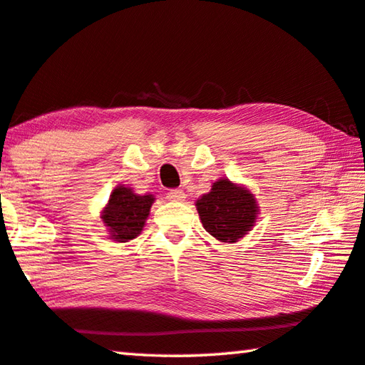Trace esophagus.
<instances>
[{
    "instance_id": "obj_1",
    "label": "esophagus",
    "mask_w": 365,
    "mask_h": 365,
    "mask_svg": "<svg viewBox=\"0 0 365 365\" xmlns=\"http://www.w3.org/2000/svg\"><path fill=\"white\" fill-rule=\"evenodd\" d=\"M167 200L170 201H183L185 200V193L183 190H170L169 193H167Z\"/></svg>"
}]
</instances>
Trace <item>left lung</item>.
Here are the masks:
<instances>
[{"mask_svg": "<svg viewBox=\"0 0 365 365\" xmlns=\"http://www.w3.org/2000/svg\"><path fill=\"white\" fill-rule=\"evenodd\" d=\"M195 206L206 232L225 244H235L250 232L259 214L255 195L225 177L214 182L210 193L200 196Z\"/></svg>", "mask_w": 365, "mask_h": 365, "instance_id": "1", "label": "left lung"}]
</instances>
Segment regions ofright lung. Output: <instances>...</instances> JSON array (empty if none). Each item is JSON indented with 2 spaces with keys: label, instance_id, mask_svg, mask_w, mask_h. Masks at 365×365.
Segmentation results:
<instances>
[{
  "label": "right lung",
  "instance_id": "right-lung-1",
  "mask_svg": "<svg viewBox=\"0 0 365 365\" xmlns=\"http://www.w3.org/2000/svg\"><path fill=\"white\" fill-rule=\"evenodd\" d=\"M154 195H138L125 185H117L110 193L108 203L101 211V219L108 237L115 242L136 239L146 225Z\"/></svg>",
  "mask_w": 365,
  "mask_h": 365
}]
</instances>
